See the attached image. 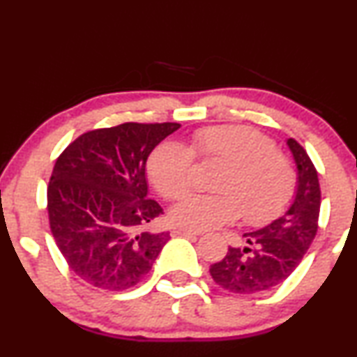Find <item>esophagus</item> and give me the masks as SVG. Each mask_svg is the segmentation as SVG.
Wrapping results in <instances>:
<instances>
[{"mask_svg": "<svg viewBox=\"0 0 357 357\" xmlns=\"http://www.w3.org/2000/svg\"><path fill=\"white\" fill-rule=\"evenodd\" d=\"M171 236H199V233H196V231H191V229H184V227H173Z\"/></svg>", "mask_w": 357, "mask_h": 357, "instance_id": "1", "label": "esophagus"}]
</instances>
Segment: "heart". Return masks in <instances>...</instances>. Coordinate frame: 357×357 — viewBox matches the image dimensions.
Listing matches in <instances>:
<instances>
[{"label": "heart", "mask_w": 357, "mask_h": 357, "mask_svg": "<svg viewBox=\"0 0 357 357\" xmlns=\"http://www.w3.org/2000/svg\"><path fill=\"white\" fill-rule=\"evenodd\" d=\"M195 158L216 161L214 195H192L174 206L171 220L195 231L238 221L264 225L279 216L293 197L298 174L269 137L248 126H209L192 135L191 146L166 141L148 160V174L165 199H181L195 179Z\"/></svg>", "instance_id": "heart-1"}]
</instances>
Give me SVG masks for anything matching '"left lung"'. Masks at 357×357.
Returning a JSON list of instances; mask_svg holds the SVG:
<instances>
[{
	"instance_id": "1",
	"label": "left lung",
	"mask_w": 357,
	"mask_h": 357,
	"mask_svg": "<svg viewBox=\"0 0 357 357\" xmlns=\"http://www.w3.org/2000/svg\"><path fill=\"white\" fill-rule=\"evenodd\" d=\"M298 166V191L286 214L263 229L243 236L246 246L229 248L209 273L221 287L255 294L281 284L298 268L317 233L321 190L317 171L298 141L287 139Z\"/></svg>"
}]
</instances>
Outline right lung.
I'll return each instance as SVG.
<instances>
[{"label":"right lung","mask_w":357,"mask_h":357,"mask_svg":"<svg viewBox=\"0 0 357 357\" xmlns=\"http://www.w3.org/2000/svg\"><path fill=\"white\" fill-rule=\"evenodd\" d=\"M178 123H123L76 137L48 184L56 246L71 271L98 289L124 291L151 271L169 233L146 231L162 214L148 199L146 161Z\"/></svg>","instance_id":"right-lung-1"}]
</instances>
